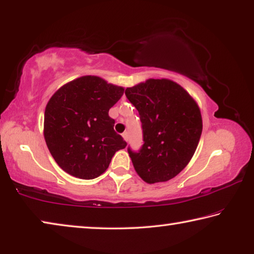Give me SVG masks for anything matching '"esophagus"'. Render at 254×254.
<instances>
[{
	"label": "esophagus",
	"mask_w": 254,
	"mask_h": 254,
	"mask_svg": "<svg viewBox=\"0 0 254 254\" xmlns=\"http://www.w3.org/2000/svg\"><path fill=\"white\" fill-rule=\"evenodd\" d=\"M123 138H124L125 140H126V142L128 140V132H127V131H125L124 134H123Z\"/></svg>",
	"instance_id": "34e87169"
}]
</instances>
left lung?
I'll list each match as a JSON object with an SVG mask.
<instances>
[{"label":"left lung","mask_w":254,"mask_h":254,"mask_svg":"<svg viewBox=\"0 0 254 254\" xmlns=\"http://www.w3.org/2000/svg\"><path fill=\"white\" fill-rule=\"evenodd\" d=\"M140 116L144 144L128 153L137 174L152 185L171 180L196 152L202 131L198 103L180 84L148 78L125 91Z\"/></svg>","instance_id":"8db88e82"}]
</instances>
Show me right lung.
Listing matches in <instances>:
<instances>
[{
  "label": "right lung",
  "instance_id": "1",
  "mask_svg": "<svg viewBox=\"0 0 254 254\" xmlns=\"http://www.w3.org/2000/svg\"><path fill=\"white\" fill-rule=\"evenodd\" d=\"M125 89L102 77L85 75L67 82L45 109L44 137L56 163L70 176L91 180L106 172L115 153L127 146L114 130L109 109Z\"/></svg>",
  "mask_w": 254,
  "mask_h": 254
}]
</instances>
